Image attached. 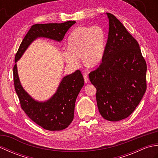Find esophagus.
<instances>
[{"label":"esophagus","instance_id":"obj_1","mask_svg":"<svg viewBox=\"0 0 158 158\" xmlns=\"http://www.w3.org/2000/svg\"><path fill=\"white\" fill-rule=\"evenodd\" d=\"M83 77H84V81H85V83H88L89 81V78L88 75H87V74L85 73L84 75H83Z\"/></svg>","mask_w":158,"mask_h":158}]
</instances>
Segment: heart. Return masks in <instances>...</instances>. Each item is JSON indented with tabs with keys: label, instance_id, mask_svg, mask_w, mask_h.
Returning <instances> with one entry per match:
<instances>
[{
	"label": "heart",
	"instance_id": "1",
	"mask_svg": "<svg viewBox=\"0 0 158 158\" xmlns=\"http://www.w3.org/2000/svg\"><path fill=\"white\" fill-rule=\"evenodd\" d=\"M68 51L64 52V59L68 64L78 66L79 58L85 65L95 66L101 62L105 48V35L99 26L91 28L80 26L70 33L67 41Z\"/></svg>",
	"mask_w": 158,
	"mask_h": 158
}]
</instances>
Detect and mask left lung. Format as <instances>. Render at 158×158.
<instances>
[{"label": "left lung", "mask_w": 158, "mask_h": 158, "mask_svg": "<svg viewBox=\"0 0 158 158\" xmlns=\"http://www.w3.org/2000/svg\"><path fill=\"white\" fill-rule=\"evenodd\" d=\"M109 35L102 62L89 73L103 118L117 122L131 115L147 89V64L136 40L119 19L106 13Z\"/></svg>", "instance_id": "obj_1"}]
</instances>
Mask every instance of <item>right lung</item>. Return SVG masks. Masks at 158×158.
<instances>
[{
  "instance_id": "obj_1",
  "label": "right lung",
  "mask_w": 158,
  "mask_h": 158,
  "mask_svg": "<svg viewBox=\"0 0 158 158\" xmlns=\"http://www.w3.org/2000/svg\"><path fill=\"white\" fill-rule=\"evenodd\" d=\"M75 23V21H67L61 23H36L32 26L19 45L15 62L36 38L46 37L61 41L66 32ZM13 81L22 110L35 123L45 130L56 131L66 128L72 122L77 97L84 85V79L79 70L64 77L56 93L44 102L35 101L23 89L16 64L13 66Z\"/></svg>"
}]
</instances>
